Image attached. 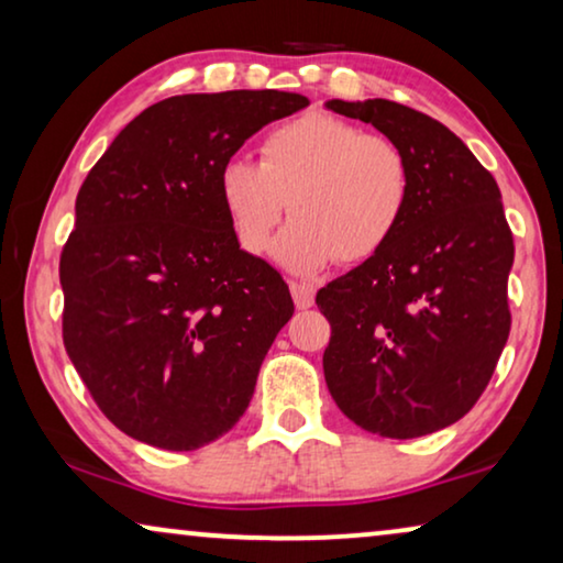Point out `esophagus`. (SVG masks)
Listing matches in <instances>:
<instances>
[{"label":"esophagus","mask_w":563,"mask_h":563,"mask_svg":"<svg viewBox=\"0 0 563 563\" xmlns=\"http://www.w3.org/2000/svg\"><path fill=\"white\" fill-rule=\"evenodd\" d=\"M291 289V297H295V305L299 310H307V307L314 305V287L307 282H291L289 284Z\"/></svg>","instance_id":"1"}]
</instances>
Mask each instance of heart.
Returning a JSON list of instances; mask_svg holds the SVG:
<instances>
[{"instance_id": "heart-1", "label": "heart", "mask_w": 563, "mask_h": 563, "mask_svg": "<svg viewBox=\"0 0 563 563\" xmlns=\"http://www.w3.org/2000/svg\"><path fill=\"white\" fill-rule=\"evenodd\" d=\"M238 243L251 256L272 245L295 274L322 272L335 258H372L402 225L412 195V166L402 145L364 133L333 114H305L284 122L261 143V164L228 158L218 176Z\"/></svg>"}]
</instances>
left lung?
<instances>
[{
  "mask_svg": "<svg viewBox=\"0 0 563 563\" xmlns=\"http://www.w3.org/2000/svg\"><path fill=\"white\" fill-rule=\"evenodd\" d=\"M325 107L372 122L412 166L391 241L314 299L330 322L328 389L368 433H435L472 410L510 335L515 245L503 195L464 141L428 114L389 99Z\"/></svg>",
  "mask_w": 563,
  "mask_h": 563,
  "instance_id": "left-lung-1",
  "label": "left lung"
}]
</instances>
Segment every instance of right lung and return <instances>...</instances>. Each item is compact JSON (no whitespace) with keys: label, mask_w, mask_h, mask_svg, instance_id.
Instances as JSON below:
<instances>
[{"label":"right lung","mask_w":563,"mask_h":563,"mask_svg":"<svg viewBox=\"0 0 563 563\" xmlns=\"http://www.w3.org/2000/svg\"><path fill=\"white\" fill-rule=\"evenodd\" d=\"M295 91L181 95L130 120L76 195L60 253L64 345L122 433L195 451L241 420L289 287L238 243L218 176Z\"/></svg>","instance_id":"right-lung-1"}]
</instances>
